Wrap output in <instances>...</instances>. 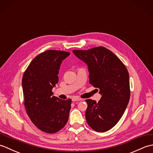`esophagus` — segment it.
<instances>
[{"instance_id": "esophagus-1", "label": "esophagus", "mask_w": 153, "mask_h": 153, "mask_svg": "<svg viewBox=\"0 0 153 153\" xmlns=\"http://www.w3.org/2000/svg\"><path fill=\"white\" fill-rule=\"evenodd\" d=\"M79 100H82V99H79V98H77V97H74V98H72V101L73 102L79 101Z\"/></svg>"}]
</instances>
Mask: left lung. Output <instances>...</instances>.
I'll return each instance as SVG.
<instances>
[{"mask_svg":"<svg viewBox=\"0 0 153 153\" xmlns=\"http://www.w3.org/2000/svg\"><path fill=\"white\" fill-rule=\"evenodd\" d=\"M72 52L87 64L89 83L99 89L102 96L98 102L85 100L86 121L96 131H108L118 122L128 105L130 90L128 70L112 51L103 47Z\"/></svg>","mask_w":153,"mask_h":153,"instance_id":"1","label":"left lung"}]
</instances>
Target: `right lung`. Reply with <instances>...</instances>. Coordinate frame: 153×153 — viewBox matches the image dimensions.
Masks as SVG:
<instances>
[{
    "instance_id": "1",
    "label": "right lung",
    "mask_w": 153,
    "mask_h": 153,
    "mask_svg": "<svg viewBox=\"0 0 153 153\" xmlns=\"http://www.w3.org/2000/svg\"><path fill=\"white\" fill-rule=\"evenodd\" d=\"M68 52L49 50L31 61L22 78L24 105L35 126L44 132L54 134L62 129L69 118L71 99L53 96L52 89L58 82V72Z\"/></svg>"
}]
</instances>
